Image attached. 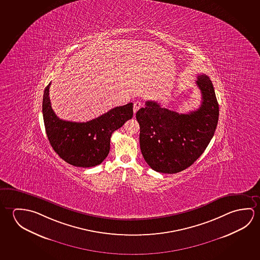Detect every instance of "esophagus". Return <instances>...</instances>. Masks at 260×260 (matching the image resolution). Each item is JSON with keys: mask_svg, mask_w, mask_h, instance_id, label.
Returning <instances> with one entry per match:
<instances>
[{"mask_svg": "<svg viewBox=\"0 0 260 260\" xmlns=\"http://www.w3.org/2000/svg\"><path fill=\"white\" fill-rule=\"evenodd\" d=\"M141 107H142V103H141V102L134 103V105H133V112H134V115L136 114L137 111H139Z\"/></svg>", "mask_w": 260, "mask_h": 260, "instance_id": "obj_1", "label": "esophagus"}]
</instances>
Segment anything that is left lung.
<instances>
[{
    "mask_svg": "<svg viewBox=\"0 0 260 260\" xmlns=\"http://www.w3.org/2000/svg\"><path fill=\"white\" fill-rule=\"evenodd\" d=\"M202 102L197 111L178 113L148 101L137 111L142 156L157 172L173 174L186 170L204 152L218 121V103L212 82L199 75Z\"/></svg>",
    "mask_w": 260,
    "mask_h": 260,
    "instance_id": "8db88e82",
    "label": "left lung"
}]
</instances>
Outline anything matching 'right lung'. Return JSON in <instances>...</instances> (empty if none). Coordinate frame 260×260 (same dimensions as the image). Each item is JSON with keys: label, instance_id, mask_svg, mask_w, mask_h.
Instances as JSON below:
<instances>
[{"label": "right lung", "instance_id": "obj_1", "mask_svg": "<svg viewBox=\"0 0 260 260\" xmlns=\"http://www.w3.org/2000/svg\"><path fill=\"white\" fill-rule=\"evenodd\" d=\"M51 83L44 89L43 115L48 140L63 160L75 167L89 168L101 164L110 152L112 133L133 116V104L111 109L87 122L60 119L51 109Z\"/></svg>", "mask_w": 260, "mask_h": 260}]
</instances>
